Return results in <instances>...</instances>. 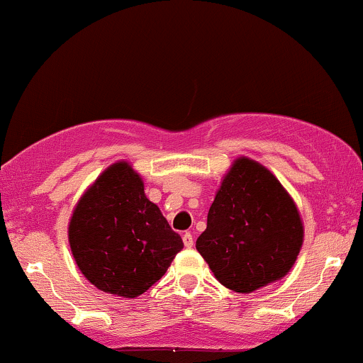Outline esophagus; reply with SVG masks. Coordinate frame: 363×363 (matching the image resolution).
<instances>
[{
    "label": "esophagus",
    "instance_id": "esophagus-1",
    "mask_svg": "<svg viewBox=\"0 0 363 363\" xmlns=\"http://www.w3.org/2000/svg\"><path fill=\"white\" fill-rule=\"evenodd\" d=\"M182 242H184V245H186L187 249L193 247V244H194L193 234H191V232H184V234H182Z\"/></svg>",
    "mask_w": 363,
    "mask_h": 363
}]
</instances>
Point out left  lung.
Instances as JSON below:
<instances>
[{"label": "left lung", "mask_w": 363, "mask_h": 363, "mask_svg": "<svg viewBox=\"0 0 363 363\" xmlns=\"http://www.w3.org/2000/svg\"><path fill=\"white\" fill-rule=\"evenodd\" d=\"M303 225L291 196L261 164L240 157L223 177L196 240L215 278L239 294L281 280L295 264Z\"/></svg>", "instance_id": "8db88e82"}]
</instances>
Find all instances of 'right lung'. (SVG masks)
<instances>
[{
    "mask_svg": "<svg viewBox=\"0 0 363 363\" xmlns=\"http://www.w3.org/2000/svg\"><path fill=\"white\" fill-rule=\"evenodd\" d=\"M68 239L83 277L126 298L160 280L184 247L128 162L112 164L85 191L69 220Z\"/></svg>",
    "mask_w": 363,
    "mask_h": 363,
    "instance_id": "add662e5",
    "label": "right lung"
}]
</instances>
